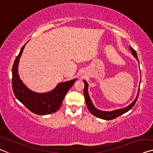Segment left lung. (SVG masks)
<instances>
[{"label": "left lung", "instance_id": "1", "mask_svg": "<svg viewBox=\"0 0 153 153\" xmlns=\"http://www.w3.org/2000/svg\"><path fill=\"white\" fill-rule=\"evenodd\" d=\"M129 51H131L132 55L135 57L137 61H138V63H139V61L138 59V56H137V53L136 51L134 50V48H132L131 46H129ZM83 82L84 83V98H85V100H86V103L87 105L88 108L90 111V112L91 113L92 115H94L96 117H97L98 118L102 119V120H113V119H115L116 117H119L123 114L126 113V112H128L129 110L131 109V108L134 107V105H135V103L136 102L137 99H138V95H139V90H140V84H139V87H138V93H137V95L134 99V101L131 103L130 105H129L128 106H127L126 107H124L123 108H120V109H117V110H114L112 111H101L98 109V108H96L94 107V105H93V103L92 102L91 99H90L89 93H88V82L86 81V80H83Z\"/></svg>", "mask_w": 153, "mask_h": 153}]
</instances>
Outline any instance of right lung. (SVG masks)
Instances as JSON below:
<instances>
[{
	"label": "right lung",
	"mask_w": 153,
	"mask_h": 153,
	"mask_svg": "<svg viewBox=\"0 0 153 153\" xmlns=\"http://www.w3.org/2000/svg\"><path fill=\"white\" fill-rule=\"evenodd\" d=\"M25 45L21 48L13 66L12 86L14 94L18 100L33 113L45 115L55 113L61 107L67 92L73 86L77 78L59 83L55 88L48 92L38 93L31 90L23 83L18 74L19 59Z\"/></svg>",
	"instance_id": "right-lung-1"
}]
</instances>
